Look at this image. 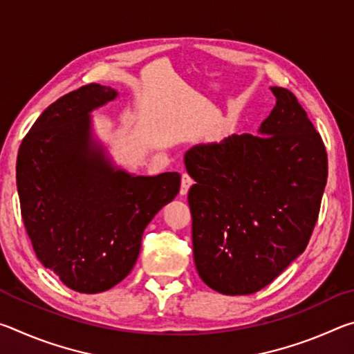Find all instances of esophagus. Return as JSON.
<instances>
[{"label":"esophagus","mask_w":354,"mask_h":354,"mask_svg":"<svg viewBox=\"0 0 354 354\" xmlns=\"http://www.w3.org/2000/svg\"><path fill=\"white\" fill-rule=\"evenodd\" d=\"M194 184V179H192L187 173H183V178H181V189H179V194L185 195L190 189V185Z\"/></svg>","instance_id":"esophagus-1"}]
</instances>
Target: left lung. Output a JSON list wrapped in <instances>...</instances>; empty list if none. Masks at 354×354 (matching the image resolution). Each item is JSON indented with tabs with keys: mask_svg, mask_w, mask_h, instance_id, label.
Returning <instances> with one entry per match:
<instances>
[{
	"mask_svg": "<svg viewBox=\"0 0 354 354\" xmlns=\"http://www.w3.org/2000/svg\"><path fill=\"white\" fill-rule=\"evenodd\" d=\"M277 104L259 134L227 137L185 153L194 259L225 295H250L279 277L313 236L328 178L322 136L295 95Z\"/></svg>",
	"mask_w": 354,
	"mask_h": 354,
	"instance_id": "1",
	"label": "left lung"
}]
</instances>
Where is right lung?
Listing matches in <instances>:
<instances>
[{
    "instance_id": "right-lung-1",
    "label": "right lung",
    "mask_w": 354,
    "mask_h": 354,
    "mask_svg": "<svg viewBox=\"0 0 354 354\" xmlns=\"http://www.w3.org/2000/svg\"><path fill=\"white\" fill-rule=\"evenodd\" d=\"M117 97L87 84L55 101L17 156L21 218L39 261L81 293L111 289L133 270L142 236L179 192L181 175L113 170L91 140L88 112Z\"/></svg>"
}]
</instances>
